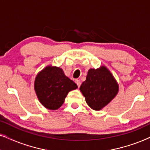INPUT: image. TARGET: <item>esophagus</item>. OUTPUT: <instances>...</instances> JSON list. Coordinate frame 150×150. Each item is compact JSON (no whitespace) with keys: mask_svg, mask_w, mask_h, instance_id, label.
Segmentation results:
<instances>
[{"mask_svg":"<svg viewBox=\"0 0 150 150\" xmlns=\"http://www.w3.org/2000/svg\"><path fill=\"white\" fill-rule=\"evenodd\" d=\"M75 83H76V85H77V86L78 87H80V86H81V81H80V80H79V79H76L75 81Z\"/></svg>","mask_w":150,"mask_h":150,"instance_id":"34e87169","label":"esophagus"}]
</instances>
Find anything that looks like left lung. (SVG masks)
<instances>
[{
  "label": "left lung",
  "instance_id": "1",
  "mask_svg": "<svg viewBox=\"0 0 150 150\" xmlns=\"http://www.w3.org/2000/svg\"><path fill=\"white\" fill-rule=\"evenodd\" d=\"M80 90L92 109L100 110L115 97L119 85L110 71L104 66L88 71Z\"/></svg>",
  "mask_w": 150,
  "mask_h": 150
}]
</instances>
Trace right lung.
<instances>
[{"label":"right lung","mask_w":150,"mask_h":150,"mask_svg":"<svg viewBox=\"0 0 150 150\" xmlns=\"http://www.w3.org/2000/svg\"><path fill=\"white\" fill-rule=\"evenodd\" d=\"M34 87L41 104L50 110L60 108L69 91L78 88L76 84L65 75L62 69L51 65L37 75Z\"/></svg>","instance_id":"right-lung-1"}]
</instances>
